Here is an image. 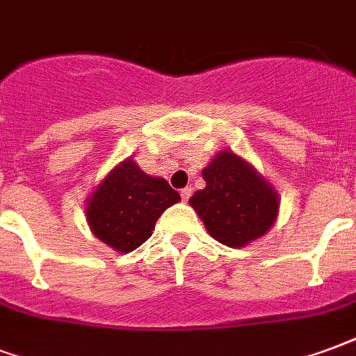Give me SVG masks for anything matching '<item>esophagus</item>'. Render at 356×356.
Segmentation results:
<instances>
[{
  "instance_id": "esophagus-1",
  "label": "esophagus",
  "mask_w": 356,
  "mask_h": 356,
  "mask_svg": "<svg viewBox=\"0 0 356 356\" xmlns=\"http://www.w3.org/2000/svg\"><path fill=\"white\" fill-rule=\"evenodd\" d=\"M180 195H181V201H184V203H188L189 197H191V188H184V189H181Z\"/></svg>"
}]
</instances>
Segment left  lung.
<instances>
[{"label": "left lung", "mask_w": 356, "mask_h": 356, "mask_svg": "<svg viewBox=\"0 0 356 356\" xmlns=\"http://www.w3.org/2000/svg\"><path fill=\"white\" fill-rule=\"evenodd\" d=\"M203 178L207 186L197 189L189 204L218 243L248 246L273 227L281 199L248 161L222 149L203 168Z\"/></svg>", "instance_id": "1"}]
</instances>
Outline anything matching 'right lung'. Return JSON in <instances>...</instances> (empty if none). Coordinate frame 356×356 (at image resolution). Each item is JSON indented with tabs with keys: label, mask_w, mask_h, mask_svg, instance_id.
Here are the masks:
<instances>
[{
	"label": "right lung",
	"mask_w": 356,
	"mask_h": 356,
	"mask_svg": "<svg viewBox=\"0 0 356 356\" xmlns=\"http://www.w3.org/2000/svg\"><path fill=\"white\" fill-rule=\"evenodd\" d=\"M178 201V191L165 178L146 175L129 157L96 186L87 199L85 216L104 245L127 254L152 237L161 214Z\"/></svg>",
	"instance_id": "1"
}]
</instances>
